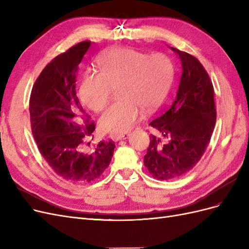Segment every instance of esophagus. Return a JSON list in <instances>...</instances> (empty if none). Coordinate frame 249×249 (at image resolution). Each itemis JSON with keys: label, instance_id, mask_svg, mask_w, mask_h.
<instances>
[{"label": "esophagus", "instance_id": "esophagus-1", "mask_svg": "<svg viewBox=\"0 0 249 249\" xmlns=\"http://www.w3.org/2000/svg\"><path fill=\"white\" fill-rule=\"evenodd\" d=\"M129 136V133L124 132V133H118V134H113L111 135V139H113L115 142L120 141V140H125Z\"/></svg>", "mask_w": 249, "mask_h": 249}]
</instances>
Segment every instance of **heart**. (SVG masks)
<instances>
[{
    "instance_id": "1",
    "label": "heart",
    "mask_w": 249,
    "mask_h": 249,
    "mask_svg": "<svg viewBox=\"0 0 249 249\" xmlns=\"http://www.w3.org/2000/svg\"><path fill=\"white\" fill-rule=\"evenodd\" d=\"M96 72L86 73L78 84V98L86 107L102 111L111 90L118 100L100 119L104 131L125 132L146 113L153 111L170 89L174 67L162 53L149 55L132 49H115L96 60Z\"/></svg>"
}]
</instances>
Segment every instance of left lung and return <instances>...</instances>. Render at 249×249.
Wrapping results in <instances>:
<instances>
[{"instance_id":"obj_1","label":"left lung","mask_w":249,"mask_h":249,"mask_svg":"<svg viewBox=\"0 0 249 249\" xmlns=\"http://www.w3.org/2000/svg\"><path fill=\"white\" fill-rule=\"evenodd\" d=\"M172 50L182 62L177 97L150 123L160 136L150 135L143 157L145 166L157 180L178 179L188 173L205 153L216 122L214 88L206 69L192 54Z\"/></svg>"}]
</instances>
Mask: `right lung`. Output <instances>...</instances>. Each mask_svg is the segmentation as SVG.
<instances>
[{
    "mask_svg": "<svg viewBox=\"0 0 249 249\" xmlns=\"http://www.w3.org/2000/svg\"><path fill=\"white\" fill-rule=\"evenodd\" d=\"M90 45L91 41L79 42L53 59L30 96L31 128L39 152L61 178L78 184L98 180L116 147L109 140L90 148L95 122L76 96L77 66Z\"/></svg>",
    "mask_w": 249,
    "mask_h": 249,
    "instance_id": "right-lung-1",
    "label": "right lung"
}]
</instances>
